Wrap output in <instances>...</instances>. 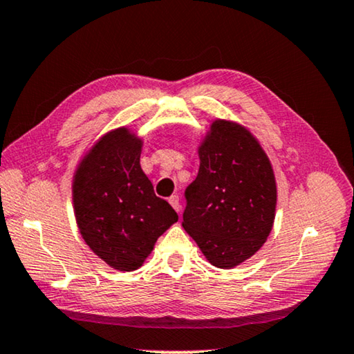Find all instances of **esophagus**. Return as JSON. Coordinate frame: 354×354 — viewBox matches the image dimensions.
I'll return each mask as SVG.
<instances>
[{"label":"esophagus","mask_w":354,"mask_h":354,"mask_svg":"<svg viewBox=\"0 0 354 354\" xmlns=\"http://www.w3.org/2000/svg\"><path fill=\"white\" fill-rule=\"evenodd\" d=\"M169 203L171 205V207L179 214L181 212V205H179V196L178 195H171L169 198Z\"/></svg>","instance_id":"esophagus-1"}]
</instances>
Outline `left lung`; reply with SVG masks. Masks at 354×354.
I'll return each instance as SVG.
<instances>
[{
	"label": "left lung",
	"mask_w": 354,
	"mask_h": 354,
	"mask_svg": "<svg viewBox=\"0 0 354 354\" xmlns=\"http://www.w3.org/2000/svg\"><path fill=\"white\" fill-rule=\"evenodd\" d=\"M198 158V176L185 190L183 227L214 267L234 268L261 250L273 227V167L253 133L225 118L209 124Z\"/></svg>",
	"instance_id": "1"
}]
</instances>
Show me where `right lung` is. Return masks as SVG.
<instances>
[{
    "instance_id": "1",
    "label": "right lung",
    "mask_w": 354,
    "mask_h": 354,
    "mask_svg": "<svg viewBox=\"0 0 354 354\" xmlns=\"http://www.w3.org/2000/svg\"><path fill=\"white\" fill-rule=\"evenodd\" d=\"M143 139L128 127L98 137L76 165L71 195L84 242L120 272L142 267L178 214L140 167Z\"/></svg>"
}]
</instances>
